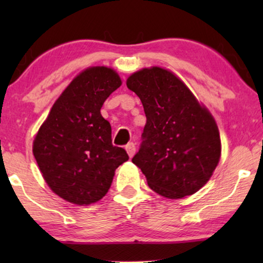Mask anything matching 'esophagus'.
Instances as JSON below:
<instances>
[{"instance_id": "esophagus-1", "label": "esophagus", "mask_w": 263, "mask_h": 263, "mask_svg": "<svg viewBox=\"0 0 263 263\" xmlns=\"http://www.w3.org/2000/svg\"><path fill=\"white\" fill-rule=\"evenodd\" d=\"M125 151H127V153H128V156L129 157H133L135 154V151H136V147H135V143H133V142H130V143H128L127 146H125Z\"/></svg>"}]
</instances>
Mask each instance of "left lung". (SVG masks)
Segmentation results:
<instances>
[{"mask_svg":"<svg viewBox=\"0 0 263 263\" xmlns=\"http://www.w3.org/2000/svg\"><path fill=\"white\" fill-rule=\"evenodd\" d=\"M127 87L141 100L146 125L132 161L149 188L167 199H182L202 188L221 154L218 125L181 79L160 67L132 74Z\"/></svg>","mask_w":263,"mask_h":263,"instance_id":"1","label":"left lung"}]
</instances>
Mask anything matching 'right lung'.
<instances>
[{"label":"right lung","instance_id":"obj_1","mask_svg":"<svg viewBox=\"0 0 263 263\" xmlns=\"http://www.w3.org/2000/svg\"><path fill=\"white\" fill-rule=\"evenodd\" d=\"M122 85L107 67L81 71L53 104L33 141V156L50 189L68 202L87 204L103 199L115 171L129 159L112 145L103 104Z\"/></svg>","mask_w":263,"mask_h":263}]
</instances>
